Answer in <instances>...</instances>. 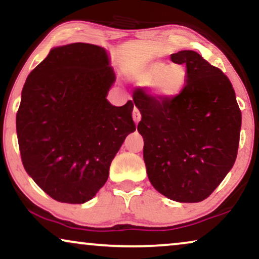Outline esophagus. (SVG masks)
<instances>
[{
    "instance_id": "esophagus-1",
    "label": "esophagus",
    "mask_w": 259,
    "mask_h": 259,
    "mask_svg": "<svg viewBox=\"0 0 259 259\" xmlns=\"http://www.w3.org/2000/svg\"><path fill=\"white\" fill-rule=\"evenodd\" d=\"M132 115H133V120H134V122L138 123V122L140 121V119H141V114H140L139 109H138L137 107H134V108H133V113H132Z\"/></svg>"
}]
</instances>
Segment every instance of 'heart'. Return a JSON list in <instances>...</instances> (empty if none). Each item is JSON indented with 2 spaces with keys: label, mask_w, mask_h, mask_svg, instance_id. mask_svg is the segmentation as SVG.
<instances>
[{
  "label": "heart",
  "mask_w": 259,
  "mask_h": 259,
  "mask_svg": "<svg viewBox=\"0 0 259 259\" xmlns=\"http://www.w3.org/2000/svg\"><path fill=\"white\" fill-rule=\"evenodd\" d=\"M126 74L140 86H148L152 97L159 101L178 97L187 79L185 66L162 61H133L127 65Z\"/></svg>",
  "instance_id": "b5f03b06"
}]
</instances>
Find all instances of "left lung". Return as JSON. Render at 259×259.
<instances>
[{
    "mask_svg": "<svg viewBox=\"0 0 259 259\" xmlns=\"http://www.w3.org/2000/svg\"><path fill=\"white\" fill-rule=\"evenodd\" d=\"M186 66L178 97L159 101L144 90L133 93L141 113L144 161L155 190L179 203L210 196L232 168L239 145L242 113L228 76L197 52L171 54Z\"/></svg>",
    "mask_w": 259,
    "mask_h": 259,
    "instance_id": "8db88e82",
    "label": "left lung"
}]
</instances>
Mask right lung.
Wrapping results in <instances>:
<instances>
[{"label": "right lung", "mask_w": 259, "mask_h": 259, "mask_svg": "<svg viewBox=\"0 0 259 259\" xmlns=\"http://www.w3.org/2000/svg\"><path fill=\"white\" fill-rule=\"evenodd\" d=\"M108 52L70 44L51 49L24 83L16 114L23 167L53 199L83 204L105 185L109 166L136 131L133 102L113 106Z\"/></svg>", "instance_id": "right-lung-1"}]
</instances>
